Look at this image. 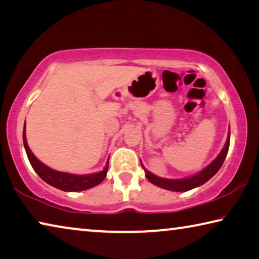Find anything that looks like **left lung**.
I'll list each match as a JSON object with an SVG mask.
<instances>
[{
    "label": "left lung",
    "instance_id": "8db88e82",
    "mask_svg": "<svg viewBox=\"0 0 259 259\" xmlns=\"http://www.w3.org/2000/svg\"><path fill=\"white\" fill-rule=\"evenodd\" d=\"M230 138H231V134L229 131L227 140H226L224 147H223L222 152L219 153L218 156L211 162V163L205 166L203 170H201L200 172L194 175V176L182 178V179L161 178V177L155 176V175L152 174L151 171H148L145 166L142 164L144 171H145V176L148 181H150L152 184H154V185L159 186L161 188H164V190L174 191V192H186V191L192 190V188H195L198 186L203 185L205 182H208L209 179L212 176H214L218 170L221 169L223 162H224L225 157L227 155V152H229ZM140 163H142V162H140Z\"/></svg>",
    "mask_w": 259,
    "mask_h": 259
}]
</instances>
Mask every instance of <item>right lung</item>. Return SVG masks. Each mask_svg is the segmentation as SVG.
<instances>
[{
  "label": "right lung",
  "instance_id": "obj_1",
  "mask_svg": "<svg viewBox=\"0 0 259 259\" xmlns=\"http://www.w3.org/2000/svg\"><path fill=\"white\" fill-rule=\"evenodd\" d=\"M23 140L26 154H27L28 160L30 162V164H32L33 169L35 170V172H36L46 183L56 188H58V190L65 192H80L89 190L91 187L97 186L98 184L102 183L105 177H106L109 157L107 160L106 166H105L104 170L99 172L89 175H74L68 172H61L49 168V166L46 164H43L42 162L33 154V152L30 151L27 144V139H26V122L23 131Z\"/></svg>",
  "mask_w": 259,
  "mask_h": 259
}]
</instances>
